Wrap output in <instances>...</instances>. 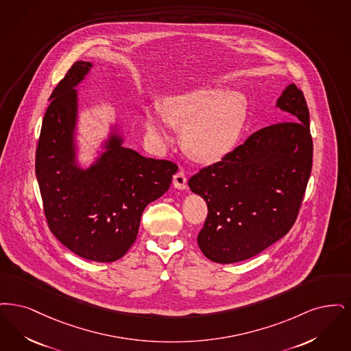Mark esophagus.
Instances as JSON below:
<instances>
[{"label":"esophagus","mask_w":351,"mask_h":351,"mask_svg":"<svg viewBox=\"0 0 351 351\" xmlns=\"http://www.w3.org/2000/svg\"><path fill=\"white\" fill-rule=\"evenodd\" d=\"M173 186L178 190H186L187 187V178H186V174L183 171H178L174 174L173 177Z\"/></svg>","instance_id":"1"}]
</instances>
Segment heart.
<instances>
[{
  "mask_svg": "<svg viewBox=\"0 0 351 351\" xmlns=\"http://www.w3.org/2000/svg\"><path fill=\"white\" fill-rule=\"evenodd\" d=\"M247 98L237 90H193L167 99L162 117L182 130V144L191 157L214 162L230 152L244 130ZM147 130L153 136L167 140L162 121L149 114Z\"/></svg>",
  "mask_w": 351,
  "mask_h": 351,
  "instance_id": "b5f03b06",
  "label": "heart"
}]
</instances>
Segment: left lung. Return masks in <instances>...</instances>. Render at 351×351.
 Wrapping results in <instances>:
<instances>
[{"mask_svg":"<svg viewBox=\"0 0 351 351\" xmlns=\"http://www.w3.org/2000/svg\"><path fill=\"white\" fill-rule=\"evenodd\" d=\"M275 106L293 122L259 130L189 180L208 207L199 247L217 263L257 256L282 239L299 214L312 170L309 111L295 84L285 88Z\"/></svg>","mask_w":351,"mask_h":351,"instance_id":"8db88e82","label":"left lung"}]
</instances>
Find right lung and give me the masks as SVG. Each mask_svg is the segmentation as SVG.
<instances>
[{"label":"right lung","mask_w":351,"mask_h":351,"mask_svg":"<svg viewBox=\"0 0 351 351\" xmlns=\"http://www.w3.org/2000/svg\"><path fill=\"white\" fill-rule=\"evenodd\" d=\"M92 68L77 61L51 94L35 173L48 227L61 244L82 258L114 262L135 243L143 211L168 191L178 167L123 147L117 122L92 162L82 165L76 88Z\"/></svg>","instance_id":"right-lung-1"}]
</instances>
